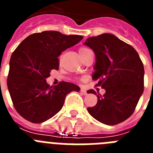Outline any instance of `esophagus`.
Segmentation results:
<instances>
[{
	"label": "esophagus",
	"mask_w": 153,
	"mask_h": 153,
	"mask_svg": "<svg viewBox=\"0 0 153 153\" xmlns=\"http://www.w3.org/2000/svg\"><path fill=\"white\" fill-rule=\"evenodd\" d=\"M80 93L83 94V95H86L87 94V91H86V90H85V89H81L80 90Z\"/></svg>",
	"instance_id": "34e87169"
}]
</instances>
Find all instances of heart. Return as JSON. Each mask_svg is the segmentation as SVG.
<instances>
[{
	"label": "heart",
	"instance_id": "obj_1",
	"mask_svg": "<svg viewBox=\"0 0 153 153\" xmlns=\"http://www.w3.org/2000/svg\"><path fill=\"white\" fill-rule=\"evenodd\" d=\"M90 51V50L87 49V48H86V47H81V48H79V55H80L81 57L83 56V55L85 53L87 52V51Z\"/></svg>",
	"mask_w": 153,
	"mask_h": 153
}]
</instances>
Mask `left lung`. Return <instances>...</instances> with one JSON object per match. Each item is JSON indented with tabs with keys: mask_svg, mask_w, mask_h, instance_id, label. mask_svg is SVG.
Returning <instances> with one entry per match:
<instances>
[{
	"mask_svg": "<svg viewBox=\"0 0 153 153\" xmlns=\"http://www.w3.org/2000/svg\"><path fill=\"white\" fill-rule=\"evenodd\" d=\"M83 44L95 53L96 63L92 75L106 90L97 95L96 106L89 113L99 122L109 126L123 122L133 113L144 90V67L136 50L111 33L86 39Z\"/></svg>",
	"mask_w": 153,
	"mask_h": 153,
	"instance_id": "left-lung-1",
	"label": "left lung"
}]
</instances>
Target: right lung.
<instances>
[{"instance_id": "add662e5", "label": "right lung", "mask_w": 153, "mask_h": 153, "mask_svg": "<svg viewBox=\"0 0 153 153\" xmlns=\"http://www.w3.org/2000/svg\"><path fill=\"white\" fill-rule=\"evenodd\" d=\"M83 37L44 31L28 36L13 51L7 83L13 106L23 118L33 123L45 122L62 109L69 93L79 91L77 85L63 81L50 86L46 79L59 68L60 53Z\"/></svg>"}]
</instances>
